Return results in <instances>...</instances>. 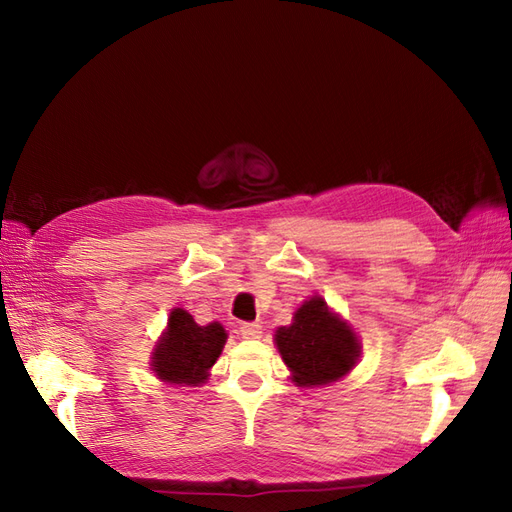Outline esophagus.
<instances>
[{
	"label": "esophagus",
	"instance_id": "34e87169",
	"mask_svg": "<svg viewBox=\"0 0 512 512\" xmlns=\"http://www.w3.org/2000/svg\"><path fill=\"white\" fill-rule=\"evenodd\" d=\"M239 333H241L245 339H256V337H260L262 327H260L258 322H241V324H239Z\"/></svg>",
	"mask_w": 512,
	"mask_h": 512
}]
</instances>
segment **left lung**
Here are the masks:
<instances>
[{"label":"left lung","mask_w":512,"mask_h":512,"mask_svg":"<svg viewBox=\"0 0 512 512\" xmlns=\"http://www.w3.org/2000/svg\"><path fill=\"white\" fill-rule=\"evenodd\" d=\"M275 344L299 386L335 382L359 359V339L320 297L305 301L290 327L277 329Z\"/></svg>","instance_id":"1"}]
</instances>
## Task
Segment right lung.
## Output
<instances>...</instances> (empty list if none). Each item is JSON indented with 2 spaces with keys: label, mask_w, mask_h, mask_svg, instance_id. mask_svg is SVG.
Instances as JSON below:
<instances>
[{
  "label": "right lung",
  "mask_w": 512,
  "mask_h": 512,
  "mask_svg": "<svg viewBox=\"0 0 512 512\" xmlns=\"http://www.w3.org/2000/svg\"><path fill=\"white\" fill-rule=\"evenodd\" d=\"M226 344L220 322L200 327L185 309H173L168 329L153 352V371L164 382L200 384L209 376V367L218 361Z\"/></svg>",
  "instance_id": "right-lung-1"
}]
</instances>
